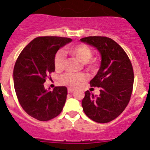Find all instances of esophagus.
I'll list each match as a JSON object with an SVG mask.
<instances>
[{"label": "esophagus", "mask_w": 150, "mask_h": 150, "mask_svg": "<svg viewBox=\"0 0 150 150\" xmlns=\"http://www.w3.org/2000/svg\"><path fill=\"white\" fill-rule=\"evenodd\" d=\"M74 89H72V88H69L68 89V93H72V92L74 91Z\"/></svg>", "instance_id": "34e87169"}]
</instances>
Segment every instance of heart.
Masks as SVG:
<instances>
[{"instance_id":"obj_1","label":"heart","mask_w":150,"mask_h":150,"mask_svg":"<svg viewBox=\"0 0 150 150\" xmlns=\"http://www.w3.org/2000/svg\"><path fill=\"white\" fill-rule=\"evenodd\" d=\"M67 52L70 54L75 57L78 61L81 63H84L87 69L94 70L98 67L97 59L92 58L93 51L88 45L85 44H78L69 47L67 48ZM64 63H65V55L60 52L56 53L54 58V65L55 69L57 70L62 69L64 66ZM83 80H84V77L81 74L66 73L60 78V81L63 84L73 87H78L81 82L83 81Z\"/></svg>"}]
</instances>
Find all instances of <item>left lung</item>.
Segmentation results:
<instances>
[{
	"label": "left lung",
	"instance_id": "left-lung-1",
	"mask_svg": "<svg viewBox=\"0 0 150 150\" xmlns=\"http://www.w3.org/2000/svg\"><path fill=\"white\" fill-rule=\"evenodd\" d=\"M80 40L95 47L102 57L100 68L90 82L91 87L100 88V94L95 96L88 90L85 92L83 110L95 122H110L122 114L130 100L134 83L132 63L122 47L112 39L88 36Z\"/></svg>",
	"mask_w": 150,
	"mask_h": 150
}]
</instances>
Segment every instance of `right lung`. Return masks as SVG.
I'll return each mask as SVG.
<instances>
[{
    "mask_svg": "<svg viewBox=\"0 0 150 150\" xmlns=\"http://www.w3.org/2000/svg\"><path fill=\"white\" fill-rule=\"evenodd\" d=\"M72 39L40 36L22 50L15 64L13 82L20 105L27 114L40 121H48L61 113L67 96L66 87L53 91L45 89L47 76L54 72V58L61 47Z\"/></svg>",
    "mask_w": 150,
    "mask_h": 150,
    "instance_id": "1",
    "label": "right lung"
}]
</instances>
